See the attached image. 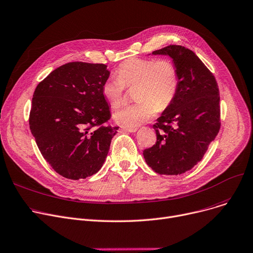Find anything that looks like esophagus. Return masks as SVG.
Here are the masks:
<instances>
[{
    "label": "esophagus",
    "instance_id": "esophagus-1",
    "mask_svg": "<svg viewBox=\"0 0 253 253\" xmlns=\"http://www.w3.org/2000/svg\"><path fill=\"white\" fill-rule=\"evenodd\" d=\"M137 130V127H124L122 128V131L124 132H135Z\"/></svg>",
    "mask_w": 253,
    "mask_h": 253
}]
</instances>
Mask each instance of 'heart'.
I'll use <instances>...</instances> for the list:
<instances>
[{
    "label": "heart",
    "mask_w": 253,
    "mask_h": 253,
    "mask_svg": "<svg viewBox=\"0 0 253 253\" xmlns=\"http://www.w3.org/2000/svg\"><path fill=\"white\" fill-rule=\"evenodd\" d=\"M117 77H110L102 84V95L112 107L123 101L126 86L137 85L136 103L117 109L114 121L125 127H136L150 121L159 109H166L173 102L179 88V74L168 59L130 58L117 68Z\"/></svg>",
    "instance_id": "1"
}]
</instances>
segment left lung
Listing matches in <instances>:
<instances>
[{"mask_svg": "<svg viewBox=\"0 0 253 253\" xmlns=\"http://www.w3.org/2000/svg\"><path fill=\"white\" fill-rule=\"evenodd\" d=\"M152 54L172 59L179 88L173 102L153 125L156 143L143 155L155 172L176 175L201 161L215 139L220 127L219 91L213 74L193 51L169 44Z\"/></svg>", "mask_w": 253, "mask_h": 253, "instance_id": "8db88e82", "label": "left lung"}]
</instances>
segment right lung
<instances>
[{
    "label": "right lung",
    "mask_w": 253,
    "mask_h": 253,
    "mask_svg": "<svg viewBox=\"0 0 253 253\" xmlns=\"http://www.w3.org/2000/svg\"><path fill=\"white\" fill-rule=\"evenodd\" d=\"M105 64L69 62L53 70L36 87L29 128L46 161L70 180L99 171L117 126L110 118L102 84L109 78Z\"/></svg>",
    "instance_id": "1"
}]
</instances>
